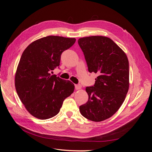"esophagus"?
<instances>
[{"label":"esophagus","mask_w":152,"mask_h":152,"mask_svg":"<svg viewBox=\"0 0 152 152\" xmlns=\"http://www.w3.org/2000/svg\"><path fill=\"white\" fill-rule=\"evenodd\" d=\"M75 89L77 90L80 89L82 88V86L80 84H76V85H75Z\"/></svg>","instance_id":"34e87169"}]
</instances>
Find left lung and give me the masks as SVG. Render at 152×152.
<instances>
[{
    "instance_id": "8db88e82",
    "label": "left lung",
    "mask_w": 152,
    "mask_h": 152,
    "mask_svg": "<svg viewBox=\"0 0 152 152\" xmlns=\"http://www.w3.org/2000/svg\"><path fill=\"white\" fill-rule=\"evenodd\" d=\"M78 43L89 72L98 75L94 86L86 87L89 99L80 106V112L90 121H103L115 113L126 98L129 86L128 59L107 37H86L79 39Z\"/></svg>"
}]
</instances>
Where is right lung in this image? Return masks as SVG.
Segmentation results:
<instances>
[{
    "label": "right lung",
    "mask_w": 152,
    "mask_h": 152,
    "mask_svg": "<svg viewBox=\"0 0 152 152\" xmlns=\"http://www.w3.org/2000/svg\"><path fill=\"white\" fill-rule=\"evenodd\" d=\"M75 38L48 36L31 43L23 53L15 75V87L21 102L31 115L45 120L59 112L74 84L50 71L59 66L62 53Z\"/></svg>",
    "instance_id": "obj_1"
}]
</instances>
